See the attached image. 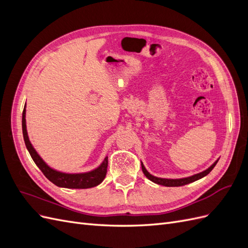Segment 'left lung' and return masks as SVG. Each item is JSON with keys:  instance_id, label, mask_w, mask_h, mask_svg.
<instances>
[{"instance_id": "left-lung-1", "label": "left lung", "mask_w": 248, "mask_h": 248, "mask_svg": "<svg viewBox=\"0 0 248 248\" xmlns=\"http://www.w3.org/2000/svg\"><path fill=\"white\" fill-rule=\"evenodd\" d=\"M218 161V160H217ZM217 161H215L211 167H210L209 169H207L206 170L200 172V174H197V175H193L191 177H188V178H183V179H162V178H157V177H154L152 176L150 172H148V170L145 169V167L142 166L141 163V170H142V172H144L145 176L149 179L151 180L152 182L156 183V184H159V185H163V186H168V187H178V186H183V185H186V184H189L191 182H194L197 181V180L207 176L210 171H211L214 167L216 166Z\"/></svg>"}]
</instances>
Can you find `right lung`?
<instances>
[{
    "instance_id": "obj_1",
    "label": "right lung",
    "mask_w": 248,
    "mask_h": 248,
    "mask_svg": "<svg viewBox=\"0 0 248 248\" xmlns=\"http://www.w3.org/2000/svg\"><path fill=\"white\" fill-rule=\"evenodd\" d=\"M25 115L26 109L24 108V111H22V134H24L25 144L27 146L30 155H31L34 162L36 163V166L40 169V170L43 172V175L46 176L50 182H52L57 186L65 187V188L85 189L97 186L103 181V179L107 176L108 157L104 158V161L98 169H96L90 172H85V174H64V172H60L50 169L47 164L41 159V157L37 154L35 149L32 147L31 142L29 140Z\"/></svg>"
}]
</instances>
